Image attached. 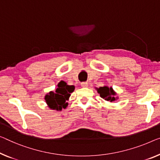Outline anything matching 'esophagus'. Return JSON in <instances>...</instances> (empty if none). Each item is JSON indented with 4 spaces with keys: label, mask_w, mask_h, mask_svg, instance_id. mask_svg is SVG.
I'll use <instances>...</instances> for the list:
<instances>
[{
    "label": "esophagus",
    "mask_w": 160,
    "mask_h": 160,
    "mask_svg": "<svg viewBox=\"0 0 160 160\" xmlns=\"http://www.w3.org/2000/svg\"><path fill=\"white\" fill-rule=\"evenodd\" d=\"M80 85H81V87H82V88H87L88 86V82H83L81 83Z\"/></svg>",
    "instance_id": "1"
}]
</instances>
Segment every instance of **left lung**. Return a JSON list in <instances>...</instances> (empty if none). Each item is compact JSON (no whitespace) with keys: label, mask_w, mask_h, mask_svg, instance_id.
Wrapping results in <instances>:
<instances>
[{"label":"left lung","mask_w":160,"mask_h":160,"mask_svg":"<svg viewBox=\"0 0 160 160\" xmlns=\"http://www.w3.org/2000/svg\"><path fill=\"white\" fill-rule=\"evenodd\" d=\"M96 90L100 94V96L107 101L113 102L115 101L116 99L118 98V97L115 96L116 93L111 87V88H108V86L100 87L99 88H96Z\"/></svg>","instance_id":"1"}]
</instances>
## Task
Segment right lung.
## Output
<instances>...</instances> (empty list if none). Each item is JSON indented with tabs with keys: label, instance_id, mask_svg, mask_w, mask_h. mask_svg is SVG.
I'll use <instances>...</instances> for the list:
<instances>
[{
	"label": "right lung",
	"instance_id": "1",
	"mask_svg": "<svg viewBox=\"0 0 160 160\" xmlns=\"http://www.w3.org/2000/svg\"><path fill=\"white\" fill-rule=\"evenodd\" d=\"M55 92L51 91L45 95V101L49 108L52 110L62 111L68 106L67 101H68L70 94L75 90L74 85H68L64 81H61L57 85Z\"/></svg>",
	"mask_w": 160,
	"mask_h": 160
}]
</instances>
